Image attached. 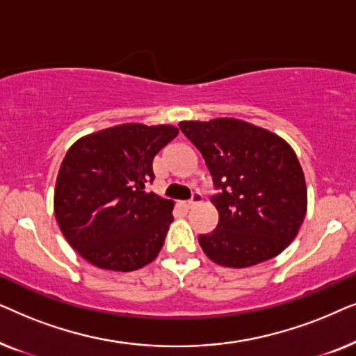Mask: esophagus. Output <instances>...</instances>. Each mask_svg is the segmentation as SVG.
<instances>
[{
    "mask_svg": "<svg viewBox=\"0 0 356 356\" xmlns=\"http://www.w3.org/2000/svg\"><path fill=\"white\" fill-rule=\"evenodd\" d=\"M202 201V196H201V193H194L193 194V197L191 199H189V201L188 202H184V206H186L188 209H191V207H194V206H196V204H199V202H201Z\"/></svg>",
    "mask_w": 356,
    "mask_h": 356,
    "instance_id": "obj_1",
    "label": "esophagus"
}]
</instances>
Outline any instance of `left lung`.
Returning a JSON list of instances; mask_svg holds the SVG:
<instances>
[{
	"label": "left lung",
	"instance_id": "8db88e82",
	"mask_svg": "<svg viewBox=\"0 0 356 356\" xmlns=\"http://www.w3.org/2000/svg\"><path fill=\"white\" fill-rule=\"evenodd\" d=\"M178 126L202 154L218 189L211 197L217 228L199 235L206 256L235 269L279 256L298 235L308 207L295 150L272 131L236 118Z\"/></svg>",
	"mask_w": 356,
	"mask_h": 356
}]
</instances>
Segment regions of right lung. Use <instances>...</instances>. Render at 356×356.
Returning <instances> with one entry per match:
<instances>
[{"instance_id":"right-lung-1","label":"right lung","mask_w":356,"mask_h":356,"mask_svg":"<svg viewBox=\"0 0 356 356\" xmlns=\"http://www.w3.org/2000/svg\"><path fill=\"white\" fill-rule=\"evenodd\" d=\"M178 136L170 124L126 123L87 134L58 172L55 217L66 241L100 269L131 272L159 256L173 201L145 191L154 157Z\"/></svg>"}]
</instances>
